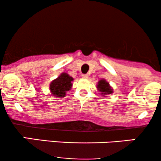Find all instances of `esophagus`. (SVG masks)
I'll return each instance as SVG.
<instances>
[{
  "label": "esophagus",
  "mask_w": 161,
  "mask_h": 161,
  "mask_svg": "<svg viewBox=\"0 0 161 161\" xmlns=\"http://www.w3.org/2000/svg\"><path fill=\"white\" fill-rule=\"evenodd\" d=\"M82 77L83 79H88V75L87 74H82Z\"/></svg>",
  "instance_id": "esophagus-1"
}]
</instances>
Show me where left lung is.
I'll return each instance as SVG.
<instances>
[{
    "mask_svg": "<svg viewBox=\"0 0 161 161\" xmlns=\"http://www.w3.org/2000/svg\"><path fill=\"white\" fill-rule=\"evenodd\" d=\"M97 88L98 92H101V95L104 96V97H106L108 95H111L114 92V89L112 88V87L110 86L108 81L104 79L98 81L97 84Z\"/></svg>",
    "mask_w": 161,
    "mask_h": 161,
    "instance_id": "8db88e82",
    "label": "left lung"
}]
</instances>
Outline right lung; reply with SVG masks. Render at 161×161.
I'll return each instance as SVG.
<instances>
[{
  "instance_id": "add662e5",
  "label": "right lung",
  "mask_w": 161,
  "mask_h": 161,
  "mask_svg": "<svg viewBox=\"0 0 161 161\" xmlns=\"http://www.w3.org/2000/svg\"><path fill=\"white\" fill-rule=\"evenodd\" d=\"M73 78L66 73H62L50 84V91L54 97H64L73 87Z\"/></svg>"
}]
</instances>
